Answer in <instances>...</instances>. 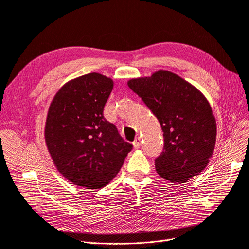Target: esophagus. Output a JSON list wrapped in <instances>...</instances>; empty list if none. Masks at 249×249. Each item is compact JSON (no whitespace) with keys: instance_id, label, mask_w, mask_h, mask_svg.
Segmentation results:
<instances>
[{"instance_id":"34e87169","label":"esophagus","mask_w":249,"mask_h":249,"mask_svg":"<svg viewBox=\"0 0 249 249\" xmlns=\"http://www.w3.org/2000/svg\"><path fill=\"white\" fill-rule=\"evenodd\" d=\"M141 146H142V140H141V137L139 136V137H136L135 141L133 142V148L134 149H140Z\"/></svg>"}]
</instances>
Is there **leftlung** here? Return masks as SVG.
Here are the masks:
<instances>
[{"mask_svg": "<svg viewBox=\"0 0 249 249\" xmlns=\"http://www.w3.org/2000/svg\"><path fill=\"white\" fill-rule=\"evenodd\" d=\"M127 85L158 119L164 151L155 160L165 180L182 183L205 169L215 148L216 122L207 98L169 71L133 78Z\"/></svg>", "mask_w": 249, "mask_h": 249, "instance_id": "8db88e82", "label": "left lung"}]
</instances>
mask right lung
Segmentation results:
<instances>
[{
    "instance_id": "1",
    "label": "right lung",
    "mask_w": 249,
    "mask_h": 249,
    "mask_svg": "<svg viewBox=\"0 0 249 249\" xmlns=\"http://www.w3.org/2000/svg\"><path fill=\"white\" fill-rule=\"evenodd\" d=\"M113 87V79L90 72L63 84L49 106L45 143L54 166L76 186H107L132 149L103 115Z\"/></svg>"
}]
</instances>
